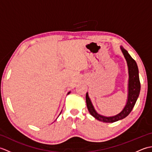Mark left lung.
Segmentation results:
<instances>
[{"label": "left lung", "instance_id": "8db88e82", "mask_svg": "<svg viewBox=\"0 0 152 152\" xmlns=\"http://www.w3.org/2000/svg\"><path fill=\"white\" fill-rule=\"evenodd\" d=\"M121 50L123 54L127 61L128 70H129V82H128V95L127 103L125 106L123 110L119 113L118 114L111 116V117H106L102 115H100L96 112L94 107L92 104V102L90 100L88 93H86V99L87 107L88 110L92 116L99 121L105 123H113L117 121L127 117L130 114L133 110L134 106L136 103L137 99L139 96L140 91V83L139 80V75H138V69L137 64L133 58L127 52V50L121 47Z\"/></svg>", "mask_w": 152, "mask_h": 152}]
</instances>
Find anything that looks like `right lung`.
I'll use <instances>...</instances> for the list:
<instances>
[{"label":"right lung","mask_w":152,"mask_h":152,"mask_svg":"<svg viewBox=\"0 0 152 152\" xmlns=\"http://www.w3.org/2000/svg\"><path fill=\"white\" fill-rule=\"evenodd\" d=\"M70 93V92H69V93H68V94H67V95H69V93ZM61 112H62V111H61ZM61 113H60V114H61ZM59 115H60V114H59Z\"/></svg>","instance_id":"1"}]
</instances>
